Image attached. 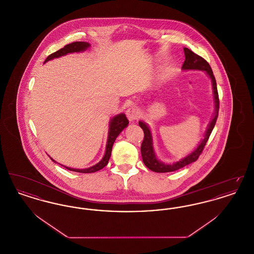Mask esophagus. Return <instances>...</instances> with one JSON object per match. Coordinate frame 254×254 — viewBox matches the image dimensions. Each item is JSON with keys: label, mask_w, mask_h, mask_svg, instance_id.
<instances>
[{"label": "esophagus", "mask_w": 254, "mask_h": 254, "mask_svg": "<svg viewBox=\"0 0 254 254\" xmlns=\"http://www.w3.org/2000/svg\"><path fill=\"white\" fill-rule=\"evenodd\" d=\"M127 116L129 121H135L139 117V110L136 107H129L127 109Z\"/></svg>", "instance_id": "esophagus-1"}]
</instances>
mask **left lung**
Segmentation results:
<instances>
[{
  "label": "left lung",
  "mask_w": 254,
  "mask_h": 254,
  "mask_svg": "<svg viewBox=\"0 0 254 254\" xmlns=\"http://www.w3.org/2000/svg\"><path fill=\"white\" fill-rule=\"evenodd\" d=\"M185 52V62L183 64L182 68L184 70H188V69H198V70H204L206 74L209 76V78L211 79L212 82V88H213V96H214V103H215V112H214V116L212 118V120L209 123L207 129L205 131V138L201 141V143L197 146L196 149H194L193 151L189 154L187 157L183 158L180 161L173 163V164H165L161 161L158 160L155 152H154V148L152 145V135L150 132L149 127H147V125L145 124L144 122H139V126L142 127V129L144 130V140L141 145V153H142V158H143V162L146 166V168L155 171V172H171V171H175L178 169H182L191 163H193L195 161H197V159L201 155V153L203 152V149L205 147V144L211 134V131L216 124L218 118V113H219V96H218L217 85H216V80L215 77L212 72V69L209 65V64L206 61L202 58L201 56L197 55L196 53L192 52L190 49L185 48L184 49Z\"/></svg>",
  "instance_id": "obj_1"
}]
</instances>
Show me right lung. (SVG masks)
Masks as SVG:
<instances>
[{
	"label": "right lung",
	"mask_w": 254,
	"mask_h": 254,
	"mask_svg": "<svg viewBox=\"0 0 254 254\" xmlns=\"http://www.w3.org/2000/svg\"><path fill=\"white\" fill-rule=\"evenodd\" d=\"M90 47V45L86 42H74L69 45L64 46L63 49H59L58 51L50 54L49 57L46 59L45 63L49 60H52L54 58H59L61 56L66 55L68 53H73V52H80V51H85V49H88ZM128 125V120L127 119L125 114H119L116 115L115 117H113L110 122H109V137H108V142H107V147H106V153L104 155L103 159L96 164L93 167H90L88 169H76L68 168V167H64L65 169L71 171H76V172H80V173H92L98 171L100 169H104L108 163H109V158L111 155V150H112V145L114 144L116 138L118 137V135L122 132V130L127 127ZM53 162H55L52 158H50ZM56 163V162H55ZM63 166V165H62Z\"/></svg>",
	"instance_id": "right-lung-1"
}]
</instances>
